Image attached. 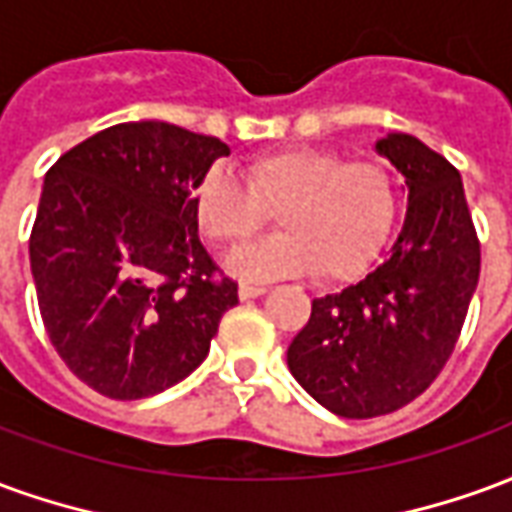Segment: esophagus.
I'll list each match as a JSON object with an SVG mask.
<instances>
[{"label": "esophagus", "mask_w": 512, "mask_h": 512, "mask_svg": "<svg viewBox=\"0 0 512 512\" xmlns=\"http://www.w3.org/2000/svg\"><path fill=\"white\" fill-rule=\"evenodd\" d=\"M263 293H266V288H263V285H241V288H238V296H241V299H257V296H263Z\"/></svg>", "instance_id": "34e87169"}]
</instances>
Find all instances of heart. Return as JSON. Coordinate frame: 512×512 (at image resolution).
Listing matches in <instances>:
<instances>
[{
  "label": "heart",
  "mask_w": 512,
  "mask_h": 512,
  "mask_svg": "<svg viewBox=\"0 0 512 512\" xmlns=\"http://www.w3.org/2000/svg\"><path fill=\"white\" fill-rule=\"evenodd\" d=\"M241 180L208 169L194 186L191 213L205 241L238 249L274 211L285 233L230 260L246 279L312 271L318 282H351L373 266L395 224V178L373 158L348 161L312 145L277 147L249 158Z\"/></svg>",
  "instance_id": "heart-1"
}]
</instances>
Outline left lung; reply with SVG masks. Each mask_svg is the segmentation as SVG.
Wrapping results in <instances>:
<instances>
[{"mask_svg":"<svg viewBox=\"0 0 512 512\" xmlns=\"http://www.w3.org/2000/svg\"><path fill=\"white\" fill-rule=\"evenodd\" d=\"M376 150L408 186L392 255L343 293L312 301L310 321L288 348L293 378L348 419L392 414L436 381L480 279L461 172L417 136L389 134Z\"/></svg>","mask_w":512,"mask_h":512,"instance_id":"8db88e82","label":"left lung"}]
</instances>
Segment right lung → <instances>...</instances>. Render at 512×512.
Segmentation results:
<instances>
[{"label":"right lung","mask_w":512,"mask_h":512,"mask_svg":"<svg viewBox=\"0 0 512 512\" xmlns=\"http://www.w3.org/2000/svg\"><path fill=\"white\" fill-rule=\"evenodd\" d=\"M230 147L142 120L104 128L46 172L29 266L54 351L115 400L164 392L208 356L238 304L197 235L191 194Z\"/></svg>","instance_id":"add662e5"}]
</instances>
